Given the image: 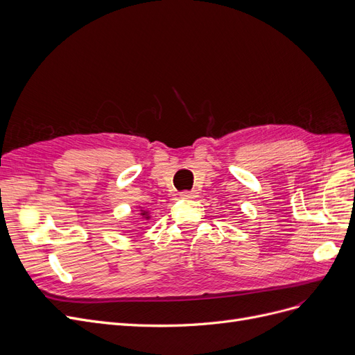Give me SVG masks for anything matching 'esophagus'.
Here are the masks:
<instances>
[{
  "mask_svg": "<svg viewBox=\"0 0 355 355\" xmlns=\"http://www.w3.org/2000/svg\"><path fill=\"white\" fill-rule=\"evenodd\" d=\"M180 196L184 198V199H193V198L198 196V193L195 191H184V192L180 193Z\"/></svg>",
  "mask_w": 355,
  "mask_h": 355,
  "instance_id": "34e87169",
  "label": "esophagus"
}]
</instances>
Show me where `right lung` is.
<instances>
[{"instance_id":"add662e5","label":"right lung","mask_w":355,"mask_h":355,"mask_svg":"<svg viewBox=\"0 0 355 355\" xmlns=\"http://www.w3.org/2000/svg\"><path fill=\"white\" fill-rule=\"evenodd\" d=\"M139 208H140V207H139ZM139 216H141L143 219H146V221H148V219L151 218L150 212H148L147 209H144V208H140V209H139Z\"/></svg>"}]
</instances>
